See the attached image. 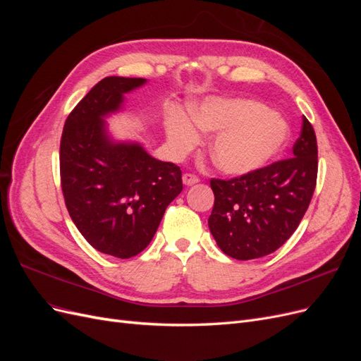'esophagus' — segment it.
<instances>
[{
  "label": "esophagus",
  "instance_id": "obj_1",
  "mask_svg": "<svg viewBox=\"0 0 361 361\" xmlns=\"http://www.w3.org/2000/svg\"><path fill=\"white\" fill-rule=\"evenodd\" d=\"M182 182H183V185H187V187H191V185L199 183V178L194 176V174H191V173H185L182 176Z\"/></svg>",
  "mask_w": 361,
  "mask_h": 361
}]
</instances>
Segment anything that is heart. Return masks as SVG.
I'll return each mask as SVG.
<instances>
[{"instance_id":"obj_1","label":"heart","mask_w":361,"mask_h":361,"mask_svg":"<svg viewBox=\"0 0 361 361\" xmlns=\"http://www.w3.org/2000/svg\"><path fill=\"white\" fill-rule=\"evenodd\" d=\"M191 123L173 117L167 140L176 154L199 145L200 133L214 135L209 157L216 170L228 176H245L274 162L288 147L292 128L285 116L265 104L241 97H207L190 111Z\"/></svg>"}]
</instances>
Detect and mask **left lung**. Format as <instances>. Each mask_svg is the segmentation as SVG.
<instances>
[{
  "mask_svg": "<svg viewBox=\"0 0 361 361\" xmlns=\"http://www.w3.org/2000/svg\"><path fill=\"white\" fill-rule=\"evenodd\" d=\"M293 158L231 180L212 179L214 209L207 220L224 255L250 260L274 253L297 231L318 176V145L302 118Z\"/></svg>",
  "mask_w": 361,
  "mask_h": 361,
  "instance_id": "obj_1",
  "label": "left lung"
}]
</instances>
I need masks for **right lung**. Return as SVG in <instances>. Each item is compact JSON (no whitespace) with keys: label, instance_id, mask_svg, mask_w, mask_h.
Masks as SVG:
<instances>
[{"label":"right lung","instance_id":"add662e5","mask_svg":"<svg viewBox=\"0 0 361 361\" xmlns=\"http://www.w3.org/2000/svg\"><path fill=\"white\" fill-rule=\"evenodd\" d=\"M145 78L106 76L73 108L63 128L60 176L72 221L101 253L129 259L157 233L182 191V171L138 141L114 140L106 117L123 110L125 94Z\"/></svg>","mask_w":361,"mask_h":361}]
</instances>
